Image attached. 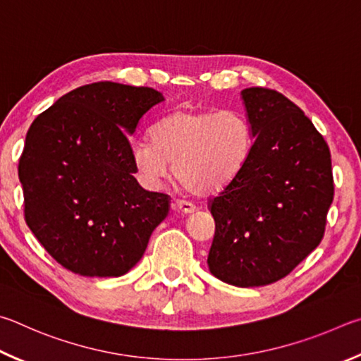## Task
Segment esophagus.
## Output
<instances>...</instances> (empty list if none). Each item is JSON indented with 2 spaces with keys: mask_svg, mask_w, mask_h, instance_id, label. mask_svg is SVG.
I'll use <instances>...</instances> for the list:
<instances>
[{
  "mask_svg": "<svg viewBox=\"0 0 361 361\" xmlns=\"http://www.w3.org/2000/svg\"><path fill=\"white\" fill-rule=\"evenodd\" d=\"M173 209L176 212H179V214H192V212L197 211V207H195L192 203H188V201L177 200V201H174Z\"/></svg>",
  "mask_w": 361,
  "mask_h": 361,
  "instance_id": "obj_1",
  "label": "esophagus"
}]
</instances>
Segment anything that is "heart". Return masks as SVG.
<instances>
[{"instance_id": "heart-1", "label": "heart", "mask_w": 361, "mask_h": 361, "mask_svg": "<svg viewBox=\"0 0 361 361\" xmlns=\"http://www.w3.org/2000/svg\"><path fill=\"white\" fill-rule=\"evenodd\" d=\"M254 133L238 111L179 109L154 125L150 141L133 145L131 157L150 184L166 179L169 164L180 185L198 197L224 192L249 163Z\"/></svg>"}]
</instances>
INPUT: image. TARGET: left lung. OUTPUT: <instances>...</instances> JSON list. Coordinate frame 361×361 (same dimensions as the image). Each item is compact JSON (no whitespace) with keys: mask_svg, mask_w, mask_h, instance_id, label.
<instances>
[{"mask_svg":"<svg viewBox=\"0 0 361 361\" xmlns=\"http://www.w3.org/2000/svg\"><path fill=\"white\" fill-rule=\"evenodd\" d=\"M254 149L241 176L209 198V271L236 287L292 273L320 244L333 203L331 154L298 106L263 87L241 92Z\"/></svg>","mask_w":361,"mask_h":361,"instance_id":"left-lung-1","label":"left lung"}]
</instances>
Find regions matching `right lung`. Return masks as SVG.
Returning a JSON list of instances; mask_svg holds the SVG:
<instances>
[{"mask_svg": "<svg viewBox=\"0 0 361 361\" xmlns=\"http://www.w3.org/2000/svg\"><path fill=\"white\" fill-rule=\"evenodd\" d=\"M163 101L150 87L94 82L63 94L31 123L18 160L25 220L63 268L123 276L166 219L169 195L137 184L128 141Z\"/></svg>", "mask_w": 361, "mask_h": 361, "instance_id": "add662e5", "label": "right lung"}]
</instances>
